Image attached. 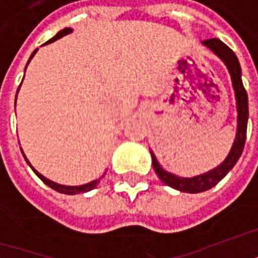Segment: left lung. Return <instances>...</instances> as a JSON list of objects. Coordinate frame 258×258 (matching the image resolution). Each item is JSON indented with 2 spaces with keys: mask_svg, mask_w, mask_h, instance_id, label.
<instances>
[{
  "mask_svg": "<svg viewBox=\"0 0 258 258\" xmlns=\"http://www.w3.org/2000/svg\"><path fill=\"white\" fill-rule=\"evenodd\" d=\"M203 44L223 60V63L227 66L228 73L231 76V83H233L235 102H237V113H238V116H237V134H235L233 146L227 155V158L223 161V164H220L217 168H214L208 172L197 175L192 178H183V176H178L175 173L165 171L158 162L154 152L151 151L152 165H154V169L158 175V178L173 189L189 194L204 192V191L211 189L233 169L234 165L237 164V161L240 159V156L243 154L245 135H247V120H248V97H247V92L243 86L241 67H240L237 55L234 54V51L230 47H227L218 38L205 40V41H203Z\"/></svg>",
  "mask_w": 258,
  "mask_h": 258,
  "instance_id": "8db88e82",
  "label": "left lung"
}]
</instances>
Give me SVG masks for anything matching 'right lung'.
<instances>
[{
	"label": "right lung",
	"instance_id": "1",
	"mask_svg": "<svg viewBox=\"0 0 258 258\" xmlns=\"http://www.w3.org/2000/svg\"><path fill=\"white\" fill-rule=\"evenodd\" d=\"M73 30L72 28H64V30H61V31H58L57 34L53 37V38H50L45 44H48V43H53V41H55V40H58V38H61L63 35H67V34H70ZM37 53V50H34L33 51V54H31V57H30V60H28V63L31 61V58L34 57V54ZM28 63H27V66H28ZM27 66H25V69H27ZM20 89V87H18ZM17 93H18V90H17ZM23 152V151H21ZM23 156L25 158V161H27V164L30 165L31 166V169L34 171V173L43 181V182L45 183V185H48L50 188H53L54 191H57V192H60V194H66V195H75V194H82V192H89V191H92L93 188H96V185L99 183V181L100 179H94V181H92V182H89V183H85V185H76V186H70V185H60V183H55L53 182V181H50V179H47L45 176H43L41 173L38 172V171H35L34 168H33V165L30 164L28 162V159H27V156L24 155V152H23Z\"/></svg>",
	"mask_w": 258,
	"mask_h": 258
}]
</instances>
